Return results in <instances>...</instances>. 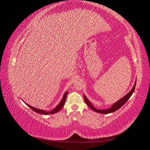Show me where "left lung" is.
I'll use <instances>...</instances> for the list:
<instances>
[{"label": "left lung", "mask_w": 150, "mask_h": 150, "mask_svg": "<svg viewBox=\"0 0 150 150\" xmlns=\"http://www.w3.org/2000/svg\"><path fill=\"white\" fill-rule=\"evenodd\" d=\"M136 82L137 81H135L134 83V84L133 86V88L131 89V90L130 91L126 94L125 96L122 97V98H121L120 100L117 101V102H116L115 103H114L112 105V106L110 108L108 109H106V110H99V109H96V108H95L93 104L91 103V101H89V99L86 98V96H85V95H84V101L85 103H86V104L91 109V110H93L95 112H99V113H101V114H109V113H111V112H113L116 111V110H118V109H120L122 106H123L125 103H126V102L128 100V99H129V98L131 96V95L133 94L134 91V89H135V86H136Z\"/></svg>", "instance_id": "8db88e82"}]
</instances>
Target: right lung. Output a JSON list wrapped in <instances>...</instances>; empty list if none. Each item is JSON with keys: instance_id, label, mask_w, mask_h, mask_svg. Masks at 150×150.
I'll return each instance as SVG.
<instances>
[{"instance_id": "right-lung-1", "label": "right lung", "mask_w": 150, "mask_h": 150, "mask_svg": "<svg viewBox=\"0 0 150 150\" xmlns=\"http://www.w3.org/2000/svg\"><path fill=\"white\" fill-rule=\"evenodd\" d=\"M67 93H68V91H66L64 96H63L61 102L59 103L58 105L55 108H54L53 110L52 111H44V110H39V109H38V108H35L33 106H31L30 105H29L28 104L25 103L24 101V103H25L26 105H28V107H29L31 110H33L34 111L36 112H38V113H40V114H43V115H49V114H54V113H56L57 112L59 111H60L61 109L62 108V107L64 106V104L66 102V98H67ZM23 101V100H22Z\"/></svg>"}]
</instances>
